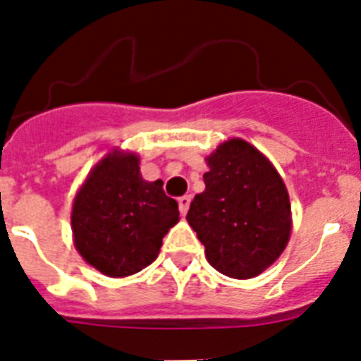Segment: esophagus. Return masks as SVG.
Wrapping results in <instances>:
<instances>
[{"instance_id":"1","label":"esophagus","mask_w":361,"mask_h":361,"mask_svg":"<svg viewBox=\"0 0 361 361\" xmlns=\"http://www.w3.org/2000/svg\"><path fill=\"white\" fill-rule=\"evenodd\" d=\"M190 202H191L190 195H184L178 199V209H180V215H186L188 209H190Z\"/></svg>"}]
</instances>
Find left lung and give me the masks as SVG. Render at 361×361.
<instances>
[{
  "mask_svg": "<svg viewBox=\"0 0 361 361\" xmlns=\"http://www.w3.org/2000/svg\"><path fill=\"white\" fill-rule=\"evenodd\" d=\"M206 164V190L191 200L188 224L219 273L255 279L276 262L291 237L288 188L273 162L238 137L220 142Z\"/></svg>",
  "mask_w": 361,
  "mask_h": 361,
  "instance_id": "1",
  "label": "left lung"
}]
</instances>
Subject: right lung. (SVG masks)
Here are the masks:
<instances>
[{
  "mask_svg": "<svg viewBox=\"0 0 361 361\" xmlns=\"http://www.w3.org/2000/svg\"><path fill=\"white\" fill-rule=\"evenodd\" d=\"M135 152L111 149L75 193L73 245L103 275H135L159 257L162 238L178 222L177 200L166 197L162 180H145Z\"/></svg>",
  "mask_w": 361,
  "mask_h": 361,
  "instance_id": "add662e5",
  "label": "right lung"
}]
</instances>
